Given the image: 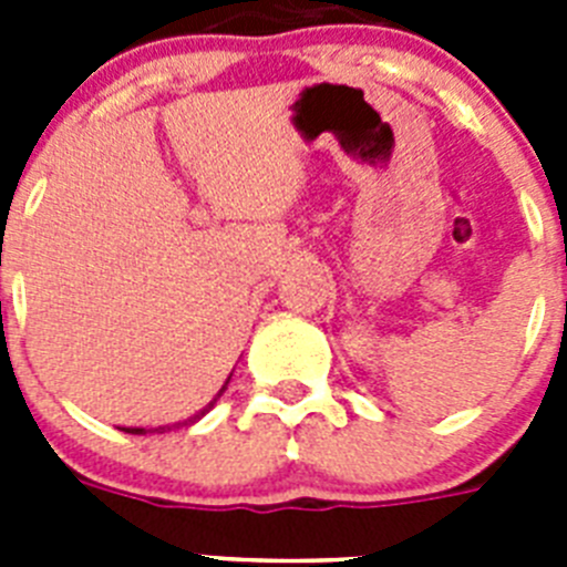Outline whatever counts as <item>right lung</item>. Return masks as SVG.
Returning <instances> with one entry per match:
<instances>
[{
  "label": "right lung",
  "mask_w": 567,
  "mask_h": 567,
  "mask_svg": "<svg viewBox=\"0 0 567 567\" xmlns=\"http://www.w3.org/2000/svg\"><path fill=\"white\" fill-rule=\"evenodd\" d=\"M227 383H229V380H227ZM227 383H224V389H227ZM224 389H221V392H224ZM221 392H218V398H221ZM218 398H215V400H218ZM215 400H213V403H215ZM213 403H209L207 409H202V412L195 414L193 420H184V425H187V423H195V420H198V417H204V414H207L209 409H213ZM178 425H182V423H178ZM122 432H127V434H147V429H122ZM155 432H158V429H155Z\"/></svg>",
  "instance_id": "add662e5"
}]
</instances>
